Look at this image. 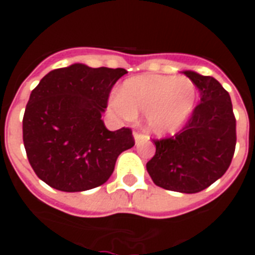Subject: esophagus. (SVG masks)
Returning <instances> with one entry per match:
<instances>
[{"mask_svg": "<svg viewBox=\"0 0 255 255\" xmlns=\"http://www.w3.org/2000/svg\"><path fill=\"white\" fill-rule=\"evenodd\" d=\"M133 139H135L136 144H139L144 139V135H141L140 132H133Z\"/></svg>", "mask_w": 255, "mask_h": 255, "instance_id": "obj_1", "label": "esophagus"}]
</instances>
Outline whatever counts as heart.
<instances>
[{"mask_svg":"<svg viewBox=\"0 0 255 255\" xmlns=\"http://www.w3.org/2000/svg\"><path fill=\"white\" fill-rule=\"evenodd\" d=\"M197 99V87L188 78L140 75L124 82L112 106L126 118L145 114L148 131L165 136L185 126Z\"/></svg>","mask_w":255,"mask_h":255,"instance_id":"obj_1","label":"heart"}]
</instances>
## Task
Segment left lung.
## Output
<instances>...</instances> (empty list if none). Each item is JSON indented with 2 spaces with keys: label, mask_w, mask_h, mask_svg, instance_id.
<instances>
[{
  "label": "left lung",
  "mask_w": 255,
  "mask_h": 255,
  "mask_svg": "<svg viewBox=\"0 0 255 255\" xmlns=\"http://www.w3.org/2000/svg\"><path fill=\"white\" fill-rule=\"evenodd\" d=\"M200 91L201 103L173 137L153 140L156 153L147 170L156 185L197 193L222 177L236 149V118L229 92L213 77L184 71Z\"/></svg>",
  "instance_id": "1"
}]
</instances>
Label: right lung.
<instances>
[{"mask_svg":"<svg viewBox=\"0 0 255 255\" xmlns=\"http://www.w3.org/2000/svg\"><path fill=\"white\" fill-rule=\"evenodd\" d=\"M127 71L74 63L50 71L30 94L23 145L35 174L54 189L83 192L107 181L118 156L135 145L129 128L108 131L102 115Z\"/></svg>","mask_w":255,"mask_h":255,"instance_id":"right-lung-1","label":"right lung"}]
</instances>
